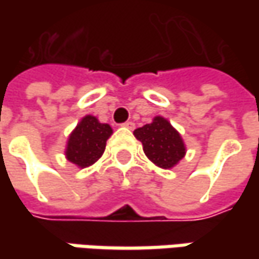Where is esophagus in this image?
<instances>
[{"mask_svg":"<svg viewBox=\"0 0 259 259\" xmlns=\"http://www.w3.org/2000/svg\"><path fill=\"white\" fill-rule=\"evenodd\" d=\"M122 126L128 128V130H134L135 124L133 122V121H126V122H124V124H122Z\"/></svg>","mask_w":259,"mask_h":259,"instance_id":"obj_1","label":"esophagus"}]
</instances>
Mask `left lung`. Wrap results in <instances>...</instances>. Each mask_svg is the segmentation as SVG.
I'll return each instance as SVG.
<instances>
[{
    "mask_svg": "<svg viewBox=\"0 0 259 259\" xmlns=\"http://www.w3.org/2000/svg\"><path fill=\"white\" fill-rule=\"evenodd\" d=\"M141 141L145 155L160 168H173L186 155V144L180 133L163 116H154L153 122L134 131Z\"/></svg>",
    "mask_w": 259,
    "mask_h": 259,
    "instance_id": "1",
    "label": "left lung"
}]
</instances>
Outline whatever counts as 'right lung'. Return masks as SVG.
<instances>
[{
    "label": "right lung",
    "mask_w": 259,
    "mask_h": 259,
    "mask_svg": "<svg viewBox=\"0 0 259 259\" xmlns=\"http://www.w3.org/2000/svg\"><path fill=\"white\" fill-rule=\"evenodd\" d=\"M111 135V125L99 122L94 115H85L67 138L65 150L67 161L79 168L95 164L104 154L106 141Z\"/></svg>",
    "instance_id": "obj_1"
}]
</instances>
